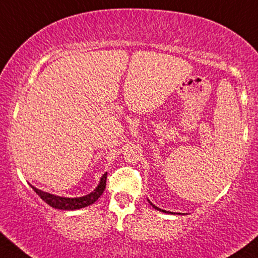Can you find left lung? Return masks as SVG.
<instances>
[{
  "label": "left lung",
  "instance_id": "8db88e82",
  "mask_svg": "<svg viewBox=\"0 0 258 258\" xmlns=\"http://www.w3.org/2000/svg\"><path fill=\"white\" fill-rule=\"evenodd\" d=\"M148 201H149V204H150V205H151V206H152L153 208H155V210H157V211H159V212H163V213H171V214H172V212H168V211L161 210V208H158L157 206H155V205H153V204H152V202H151V201H150V200H148ZM178 214H181V213H178Z\"/></svg>",
  "mask_w": 258,
  "mask_h": 258
}]
</instances>
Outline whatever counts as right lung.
Instances as JSON below:
<instances>
[{
  "instance_id": "obj_1",
  "label": "right lung",
  "mask_w": 258,
  "mask_h": 258,
  "mask_svg": "<svg viewBox=\"0 0 258 258\" xmlns=\"http://www.w3.org/2000/svg\"><path fill=\"white\" fill-rule=\"evenodd\" d=\"M106 180H107V172L102 175L101 180L97 184V187L94 189L93 191L89 194L84 195V197H78V198H65V197H58V195L47 193V191L40 190V189L33 187L31 184V187L33 188V190L40 197L42 200L46 202L47 205H50L51 207L56 208V210H65V211H75L80 210V208H84L87 206H90L102 195L103 190L106 188Z\"/></svg>"
}]
</instances>
